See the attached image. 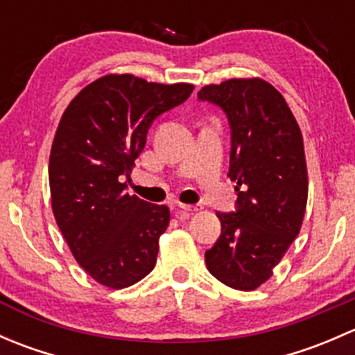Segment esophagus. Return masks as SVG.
<instances>
[{"label":"esophagus","instance_id":"obj_1","mask_svg":"<svg viewBox=\"0 0 355 355\" xmlns=\"http://www.w3.org/2000/svg\"><path fill=\"white\" fill-rule=\"evenodd\" d=\"M178 211L180 213H194V211H199L198 206H191V204H178Z\"/></svg>","mask_w":355,"mask_h":355}]
</instances>
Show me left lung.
Wrapping results in <instances>:
<instances>
[{
	"label": "left lung",
	"mask_w": 355,
	"mask_h": 355,
	"mask_svg": "<svg viewBox=\"0 0 355 355\" xmlns=\"http://www.w3.org/2000/svg\"><path fill=\"white\" fill-rule=\"evenodd\" d=\"M198 98L223 108L232 128L228 177L237 213H216L221 235L206 266L221 284L256 290L295 241L307 204L302 132L284 96L259 77L204 85Z\"/></svg>",
	"instance_id": "obj_1"
}]
</instances>
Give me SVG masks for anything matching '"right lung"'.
<instances>
[{"label": "right lung", "instance_id": "add662e5", "mask_svg": "<svg viewBox=\"0 0 355 355\" xmlns=\"http://www.w3.org/2000/svg\"><path fill=\"white\" fill-rule=\"evenodd\" d=\"M192 84L108 73L63 111L49 155L51 207L75 261L103 287L137 284L156 264L168 206L125 192L149 127L191 96Z\"/></svg>", "mask_w": 355, "mask_h": 355}]
</instances>
